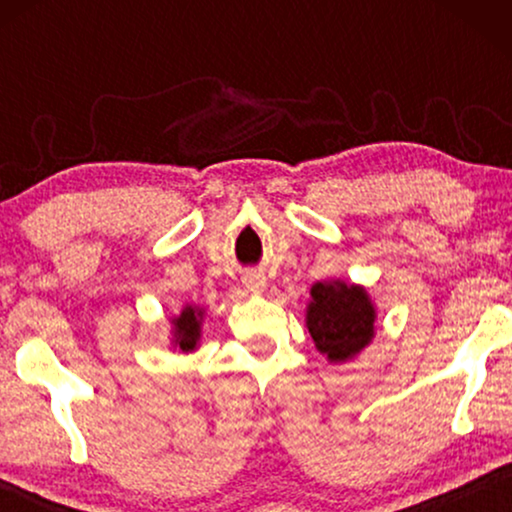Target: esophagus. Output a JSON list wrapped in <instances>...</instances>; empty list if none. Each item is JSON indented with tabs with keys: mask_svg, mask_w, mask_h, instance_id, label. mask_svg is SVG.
<instances>
[{
	"mask_svg": "<svg viewBox=\"0 0 512 512\" xmlns=\"http://www.w3.org/2000/svg\"><path fill=\"white\" fill-rule=\"evenodd\" d=\"M242 284H244V289L251 293H263L265 286H268V282H265V277L261 275V272H247V275L242 277Z\"/></svg>",
	"mask_w": 512,
	"mask_h": 512,
	"instance_id": "esophagus-1",
	"label": "esophagus"
}]
</instances>
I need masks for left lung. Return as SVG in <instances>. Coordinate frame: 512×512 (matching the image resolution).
<instances>
[{"instance_id":"1","label":"left lung","mask_w":512,"mask_h":512,"mask_svg":"<svg viewBox=\"0 0 512 512\" xmlns=\"http://www.w3.org/2000/svg\"><path fill=\"white\" fill-rule=\"evenodd\" d=\"M305 324L314 347L331 363L352 361L375 338V305L363 286L317 282L310 291Z\"/></svg>"}]
</instances>
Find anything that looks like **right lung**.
<instances>
[{
	"mask_svg": "<svg viewBox=\"0 0 512 512\" xmlns=\"http://www.w3.org/2000/svg\"><path fill=\"white\" fill-rule=\"evenodd\" d=\"M202 312L200 307L186 305L181 310L179 317L172 319V335H174V347L179 352H193L198 347L200 340V326H202Z\"/></svg>",
	"mask_w": 512,
	"mask_h": 512,
	"instance_id": "right-lung-1",
	"label": "right lung"
}]
</instances>
